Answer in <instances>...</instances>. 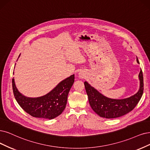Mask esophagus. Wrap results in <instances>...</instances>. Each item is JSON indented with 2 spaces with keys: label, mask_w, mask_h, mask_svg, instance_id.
Wrapping results in <instances>:
<instances>
[{
  "label": "esophagus",
  "mask_w": 150,
  "mask_h": 150,
  "mask_svg": "<svg viewBox=\"0 0 150 150\" xmlns=\"http://www.w3.org/2000/svg\"><path fill=\"white\" fill-rule=\"evenodd\" d=\"M80 76H82V75H80Z\"/></svg>",
  "instance_id": "obj_1"
}]
</instances>
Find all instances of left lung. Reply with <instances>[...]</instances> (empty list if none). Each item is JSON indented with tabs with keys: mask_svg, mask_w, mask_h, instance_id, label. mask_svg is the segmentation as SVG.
I'll return each mask as SVG.
<instances>
[{
	"mask_svg": "<svg viewBox=\"0 0 150 150\" xmlns=\"http://www.w3.org/2000/svg\"><path fill=\"white\" fill-rule=\"evenodd\" d=\"M137 62L139 64L137 57ZM140 86L135 95L122 99H114L103 96L86 81L84 85L92 109L100 117L113 119L121 117L134 109L139 102L143 93V76L142 70L139 74Z\"/></svg>",
	"mask_w": 150,
	"mask_h": 150,
	"instance_id": "1",
	"label": "left lung"
}]
</instances>
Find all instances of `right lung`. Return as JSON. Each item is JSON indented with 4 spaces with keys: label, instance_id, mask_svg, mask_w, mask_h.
<instances>
[{
    "label": "right lung",
    "instance_id": "obj_1",
    "mask_svg": "<svg viewBox=\"0 0 150 150\" xmlns=\"http://www.w3.org/2000/svg\"><path fill=\"white\" fill-rule=\"evenodd\" d=\"M74 75L70 76L60 82L47 95L35 98L22 95L16 89L13 78V95L20 107L33 117L52 119L62 114L65 109L68 94L74 82Z\"/></svg>",
    "mask_w": 150,
    "mask_h": 150
}]
</instances>
